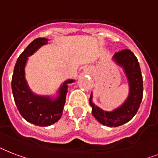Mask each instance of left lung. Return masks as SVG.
I'll list each match as a JSON object with an SVG mask.
<instances>
[{
  "mask_svg": "<svg viewBox=\"0 0 158 158\" xmlns=\"http://www.w3.org/2000/svg\"><path fill=\"white\" fill-rule=\"evenodd\" d=\"M113 60L121 66L127 76L129 84V94L122 105L112 112L103 111L93 103V94L89 98L92 114L95 118L108 127H118L124 124L134 117L143 99V83L138 60L131 50L125 49L115 53Z\"/></svg>",
  "mask_w": 158,
  "mask_h": 158,
  "instance_id": "8db88e82",
  "label": "left lung"
}]
</instances>
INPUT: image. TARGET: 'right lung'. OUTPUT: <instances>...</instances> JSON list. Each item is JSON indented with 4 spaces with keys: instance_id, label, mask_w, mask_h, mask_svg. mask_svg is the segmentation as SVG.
Returning <instances> with one entry per match:
<instances>
[{
    "instance_id": "right-lung-1",
    "label": "right lung",
    "mask_w": 158,
    "mask_h": 158,
    "mask_svg": "<svg viewBox=\"0 0 158 158\" xmlns=\"http://www.w3.org/2000/svg\"><path fill=\"white\" fill-rule=\"evenodd\" d=\"M47 43L48 39L37 38L26 47L15 63L11 80L15 103L21 116L27 122L41 127L50 126L61 118L68 92V84L74 82L73 79L64 82L59 89L58 97L55 98L35 94L29 88L25 73L26 61L29 56Z\"/></svg>"
}]
</instances>
